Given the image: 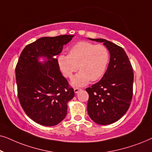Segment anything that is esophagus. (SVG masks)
I'll use <instances>...</instances> for the list:
<instances>
[{"instance_id": "34e87169", "label": "esophagus", "mask_w": 152, "mask_h": 152, "mask_svg": "<svg viewBox=\"0 0 152 152\" xmlns=\"http://www.w3.org/2000/svg\"><path fill=\"white\" fill-rule=\"evenodd\" d=\"M81 90H82V89L80 88H74V91H75V93H77L79 91H81Z\"/></svg>"}]
</instances>
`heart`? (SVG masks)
<instances>
[{"label": "heart", "mask_w": 152, "mask_h": 152, "mask_svg": "<svg viewBox=\"0 0 152 152\" xmlns=\"http://www.w3.org/2000/svg\"><path fill=\"white\" fill-rule=\"evenodd\" d=\"M110 55L107 47L88 41H80L68 50V55L58 57V64L64 76L71 78L77 69L80 70L72 80V84L83 86L102 77L109 63Z\"/></svg>", "instance_id": "1"}]
</instances>
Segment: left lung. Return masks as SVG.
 Listing matches in <instances>:
<instances>
[{"label": "left lung", "instance_id": "left-lung-1", "mask_svg": "<svg viewBox=\"0 0 152 152\" xmlns=\"http://www.w3.org/2000/svg\"><path fill=\"white\" fill-rule=\"evenodd\" d=\"M102 42L110 53V61L102 78L86 89L89 97L87 111L91 120L107 125L120 119L129 108L133 96L134 72L124 49L103 39H90Z\"/></svg>", "mask_w": 152, "mask_h": 152}]
</instances>
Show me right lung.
Returning <instances> with one entry per match:
<instances>
[{
	"label": "right lung",
	"mask_w": 152,
	"mask_h": 152,
	"mask_svg": "<svg viewBox=\"0 0 152 152\" xmlns=\"http://www.w3.org/2000/svg\"><path fill=\"white\" fill-rule=\"evenodd\" d=\"M73 35L42 37L25 47L16 64L18 97L23 109L35 122L51 126L60 123L67 114V104L73 98V88L60 71L56 55ZM48 61L42 64L39 57Z\"/></svg>",
	"instance_id": "obj_1"
}]
</instances>
